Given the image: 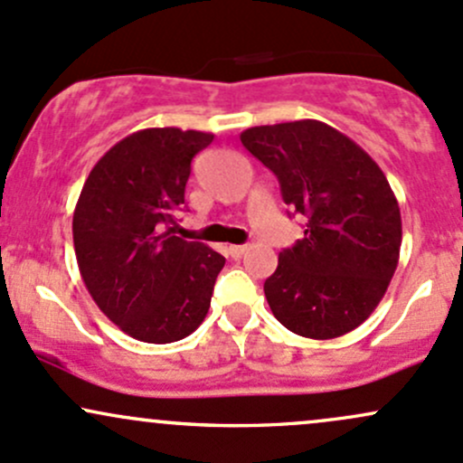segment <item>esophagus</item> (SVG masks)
<instances>
[{"instance_id":"obj_1","label":"esophagus","mask_w":463,"mask_h":463,"mask_svg":"<svg viewBox=\"0 0 463 463\" xmlns=\"http://www.w3.org/2000/svg\"><path fill=\"white\" fill-rule=\"evenodd\" d=\"M247 250H250L247 245H232L230 247V256L232 258H242L247 253Z\"/></svg>"}]
</instances>
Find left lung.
<instances>
[{"label":"left lung","instance_id":"8db88e82","mask_svg":"<svg viewBox=\"0 0 463 463\" xmlns=\"http://www.w3.org/2000/svg\"><path fill=\"white\" fill-rule=\"evenodd\" d=\"M242 146L276 174L282 201L307 216L278 256L265 296L282 326L331 340L360 326L397 269L402 216L384 172L346 134L316 118L250 128Z\"/></svg>","mask_w":463,"mask_h":463}]
</instances>
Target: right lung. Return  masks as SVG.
Listing matches in <instances>:
<instances>
[{"label":"right lung","mask_w":463,"mask_h":463,"mask_svg":"<svg viewBox=\"0 0 463 463\" xmlns=\"http://www.w3.org/2000/svg\"><path fill=\"white\" fill-rule=\"evenodd\" d=\"M212 141L210 132L181 128L138 130L99 158L79 194V271L99 309L134 340H183L210 311L225 258L172 233L192 158Z\"/></svg>","instance_id":"add662e5"}]
</instances>
